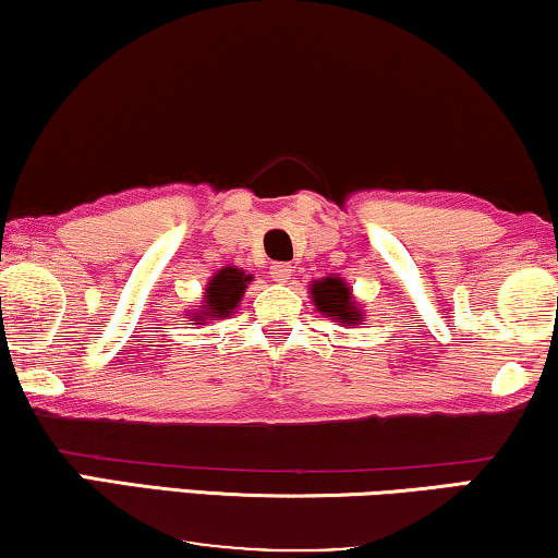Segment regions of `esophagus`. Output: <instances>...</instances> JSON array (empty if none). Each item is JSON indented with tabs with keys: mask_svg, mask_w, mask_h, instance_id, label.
Segmentation results:
<instances>
[{
	"mask_svg": "<svg viewBox=\"0 0 558 558\" xmlns=\"http://www.w3.org/2000/svg\"><path fill=\"white\" fill-rule=\"evenodd\" d=\"M292 266L289 264H274L271 266V277H274V281H279V284H284V281H289L292 279Z\"/></svg>",
	"mask_w": 558,
	"mask_h": 558,
	"instance_id": "obj_1",
	"label": "esophagus"
}]
</instances>
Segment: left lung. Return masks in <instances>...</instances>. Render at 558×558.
<instances>
[{
    "instance_id": "left-lung-1",
    "label": "left lung",
    "mask_w": 558,
    "mask_h": 558,
    "mask_svg": "<svg viewBox=\"0 0 558 558\" xmlns=\"http://www.w3.org/2000/svg\"><path fill=\"white\" fill-rule=\"evenodd\" d=\"M312 300H315L317 310L327 317L342 319V323L353 325L363 315L355 310V302H350V289L342 279L327 277L323 281L312 284Z\"/></svg>"
}]
</instances>
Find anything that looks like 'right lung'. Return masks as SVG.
I'll list each match as a JSON object with an SVG mask.
<instances>
[{"label": "right lung", "instance_id": "right-lung-1", "mask_svg": "<svg viewBox=\"0 0 558 558\" xmlns=\"http://www.w3.org/2000/svg\"><path fill=\"white\" fill-rule=\"evenodd\" d=\"M251 281V277H246L241 269H233V266H226L220 269L216 277L210 279L208 289H205V315L210 317H228L231 310L239 307V300L243 294V289ZM203 319V317H195Z\"/></svg>", "mask_w": 558, "mask_h": 558}]
</instances>
